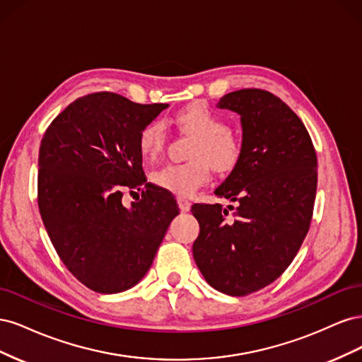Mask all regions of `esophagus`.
Returning <instances> with one entry per match:
<instances>
[{
  "label": "esophagus",
  "mask_w": 362,
  "mask_h": 362,
  "mask_svg": "<svg viewBox=\"0 0 362 362\" xmlns=\"http://www.w3.org/2000/svg\"><path fill=\"white\" fill-rule=\"evenodd\" d=\"M178 205H180V210L182 211V213H187L189 210H190V206H192V202L189 201V199H185V198H178Z\"/></svg>",
  "instance_id": "34e87169"
}]
</instances>
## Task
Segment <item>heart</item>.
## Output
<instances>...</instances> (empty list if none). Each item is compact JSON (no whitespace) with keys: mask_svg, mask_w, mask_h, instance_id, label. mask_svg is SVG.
I'll list each match as a JSON object with an SVG mask.
<instances>
[{"mask_svg":"<svg viewBox=\"0 0 362 362\" xmlns=\"http://www.w3.org/2000/svg\"><path fill=\"white\" fill-rule=\"evenodd\" d=\"M180 131L193 136L185 163H172L152 173L158 187L178 196H189L210 180L211 168L216 172L233 170L242 157V140L229 129L226 119L205 104H192L175 116ZM168 131L158 119L141 127L139 149L146 160L154 161L166 148Z\"/></svg>","mask_w":362,"mask_h":362,"instance_id":"heart-1","label":"heart"}]
</instances>
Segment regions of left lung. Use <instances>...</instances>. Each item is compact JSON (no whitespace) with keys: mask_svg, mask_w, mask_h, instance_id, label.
I'll return each mask as SVG.
<instances>
[{"mask_svg":"<svg viewBox=\"0 0 362 362\" xmlns=\"http://www.w3.org/2000/svg\"><path fill=\"white\" fill-rule=\"evenodd\" d=\"M217 105L242 116L243 151L214 190L233 205H192L201 228L193 258L213 288L247 296L278 279L302 246L314 210L317 156L299 116L273 93L242 89Z\"/></svg>","mask_w":362,"mask_h":362,"instance_id":"1","label":"left lung"}]
</instances>
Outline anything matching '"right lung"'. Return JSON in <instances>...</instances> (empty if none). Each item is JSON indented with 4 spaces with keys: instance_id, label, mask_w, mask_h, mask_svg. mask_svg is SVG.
I'll return each mask as SVG.
<instances>
[{
    "instance_id": "1",
    "label": "right lung",
    "mask_w": 362,
    "mask_h": 362,
    "mask_svg": "<svg viewBox=\"0 0 362 362\" xmlns=\"http://www.w3.org/2000/svg\"><path fill=\"white\" fill-rule=\"evenodd\" d=\"M169 104L112 92L78 98L56 116L39 148L37 205L63 264L83 286L113 294L146 275L170 222L175 196L146 182L139 133ZM142 193L129 209L124 189Z\"/></svg>"
}]
</instances>
